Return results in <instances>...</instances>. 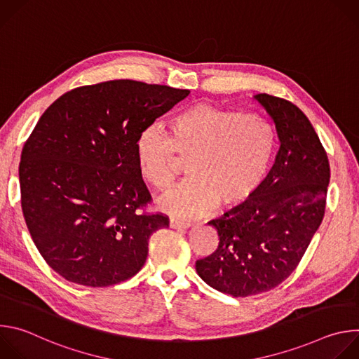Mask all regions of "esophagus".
Segmentation results:
<instances>
[{"mask_svg": "<svg viewBox=\"0 0 359 359\" xmlns=\"http://www.w3.org/2000/svg\"><path fill=\"white\" fill-rule=\"evenodd\" d=\"M191 226L190 222H183L177 219H170V227L172 229H189Z\"/></svg>", "mask_w": 359, "mask_h": 359, "instance_id": "1", "label": "esophagus"}]
</instances>
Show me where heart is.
<instances>
[{"instance_id":"obj_1","label":"heart","mask_w":359,"mask_h":359,"mask_svg":"<svg viewBox=\"0 0 359 359\" xmlns=\"http://www.w3.org/2000/svg\"><path fill=\"white\" fill-rule=\"evenodd\" d=\"M276 146L271 123L254 114L240 115L210 104H194L168 123V136L147 128L135 142L140 176L168 190L177 176V155L187 159L184 183L161 200V208L179 217H197L236 208L259 189Z\"/></svg>"}]
</instances>
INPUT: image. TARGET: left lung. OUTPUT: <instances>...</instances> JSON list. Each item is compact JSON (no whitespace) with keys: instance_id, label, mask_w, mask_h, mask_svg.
<instances>
[{"instance_id":"left-lung-1","label":"left lung","mask_w":359,"mask_h":359,"mask_svg":"<svg viewBox=\"0 0 359 359\" xmlns=\"http://www.w3.org/2000/svg\"><path fill=\"white\" fill-rule=\"evenodd\" d=\"M254 99L276 125V162L248 200L209 222L219 247L196 262L204 283L233 297L266 292L290 277L324 219L330 183L327 151L309 118L285 99Z\"/></svg>"}]
</instances>
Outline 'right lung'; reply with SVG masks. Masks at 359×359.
Segmentation results:
<instances>
[{
  "instance_id": "1",
  "label": "right lung",
  "mask_w": 359,
  "mask_h": 359,
  "mask_svg": "<svg viewBox=\"0 0 359 359\" xmlns=\"http://www.w3.org/2000/svg\"><path fill=\"white\" fill-rule=\"evenodd\" d=\"M189 93L118 79L75 88L42 114L21 153V206L38 251L61 277L108 287L143 267L150 236L169 217L139 212L151 196L135 142Z\"/></svg>"
}]
</instances>
